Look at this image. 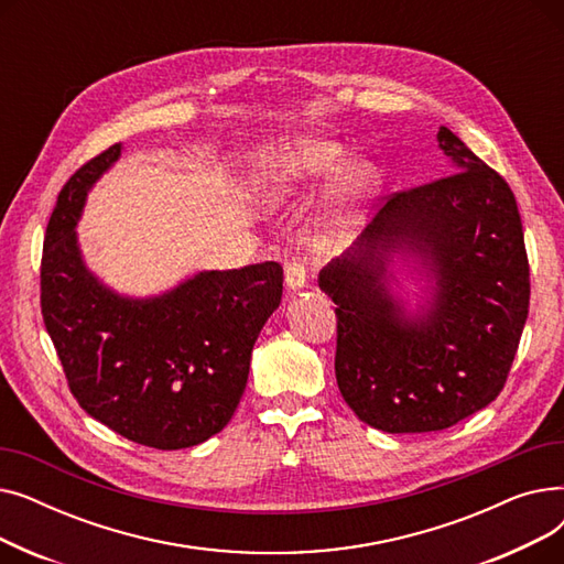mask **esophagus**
<instances>
[{
  "mask_svg": "<svg viewBox=\"0 0 564 564\" xmlns=\"http://www.w3.org/2000/svg\"><path fill=\"white\" fill-rule=\"evenodd\" d=\"M285 285L292 292H300V290H304L308 285V270H306L304 262L292 260L285 267Z\"/></svg>",
  "mask_w": 564,
  "mask_h": 564,
  "instance_id": "esophagus-1",
  "label": "esophagus"
}]
</instances>
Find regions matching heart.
<instances>
[{"instance_id": "obj_1", "label": "heart", "mask_w": 564, "mask_h": 564, "mask_svg": "<svg viewBox=\"0 0 564 564\" xmlns=\"http://www.w3.org/2000/svg\"><path fill=\"white\" fill-rule=\"evenodd\" d=\"M345 160L347 151L332 139H281L258 153L251 173L253 192L264 205L292 207L336 174L315 228V240L322 247H336L359 226L381 187V173L372 162L349 160L345 164Z\"/></svg>"}]
</instances>
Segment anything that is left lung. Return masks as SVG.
<instances>
[{
  "label": "left lung",
  "instance_id": "obj_1",
  "mask_svg": "<svg viewBox=\"0 0 564 564\" xmlns=\"http://www.w3.org/2000/svg\"><path fill=\"white\" fill-rule=\"evenodd\" d=\"M455 173L389 196L354 247L317 276L336 304V381L357 416L389 434L438 432L506 387L530 302L517 198L448 128ZM400 254L431 285L419 312L392 290Z\"/></svg>",
  "mask_w": 564,
  "mask_h": 564
}]
</instances>
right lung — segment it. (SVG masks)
Returning a JSON list of instances; mask_svg holds the SVG:
<instances>
[{
    "mask_svg": "<svg viewBox=\"0 0 564 564\" xmlns=\"http://www.w3.org/2000/svg\"><path fill=\"white\" fill-rule=\"evenodd\" d=\"M123 145L86 162L56 198L41 262L45 329L79 406L134 443L192 448L242 400L251 351L279 308L283 267L198 272L155 297H128L88 270L77 221Z\"/></svg>",
    "mask_w": 564,
    "mask_h": 564,
    "instance_id": "add662e5",
    "label": "right lung"
}]
</instances>
